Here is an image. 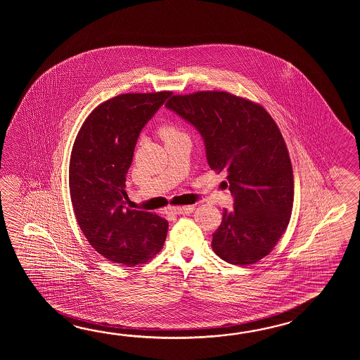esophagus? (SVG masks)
<instances>
[{"mask_svg": "<svg viewBox=\"0 0 360 360\" xmlns=\"http://www.w3.org/2000/svg\"><path fill=\"white\" fill-rule=\"evenodd\" d=\"M193 211H194V206L172 207V208H169V212L176 214H191Z\"/></svg>", "mask_w": 360, "mask_h": 360, "instance_id": "34e87169", "label": "esophagus"}]
</instances>
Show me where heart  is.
<instances>
[{
	"label": "heart",
	"instance_id": "obj_1",
	"mask_svg": "<svg viewBox=\"0 0 360 360\" xmlns=\"http://www.w3.org/2000/svg\"><path fill=\"white\" fill-rule=\"evenodd\" d=\"M180 135H183V134H180V132H179L175 127H172V126H165L161 130V136L165 141H167L169 139L180 136Z\"/></svg>",
	"mask_w": 360,
	"mask_h": 360
}]
</instances>
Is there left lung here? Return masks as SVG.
<instances>
[{"label": "left lung", "mask_w": 360, "mask_h": 360, "mask_svg": "<svg viewBox=\"0 0 360 360\" xmlns=\"http://www.w3.org/2000/svg\"><path fill=\"white\" fill-rule=\"evenodd\" d=\"M166 108L197 129L208 166L228 174L234 208L222 211L214 252L240 266L261 260L287 229L293 206L291 160L274 120L225 91L174 95Z\"/></svg>", "instance_id": "1"}]
</instances>
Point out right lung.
<instances>
[{
    "instance_id": "right-lung-1",
    "label": "right lung",
    "mask_w": 360,
    "mask_h": 360,
    "mask_svg": "<svg viewBox=\"0 0 360 360\" xmlns=\"http://www.w3.org/2000/svg\"><path fill=\"white\" fill-rule=\"evenodd\" d=\"M169 95L123 94L101 103L72 149L69 191L77 222L96 252L115 264H144L166 240L167 220L124 206V183L140 132Z\"/></svg>"
}]
</instances>
